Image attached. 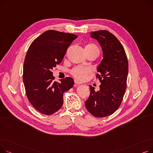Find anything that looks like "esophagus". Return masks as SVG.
Here are the masks:
<instances>
[{
	"mask_svg": "<svg viewBox=\"0 0 153 153\" xmlns=\"http://www.w3.org/2000/svg\"><path fill=\"white\" fill-rule=\"evenodd\" d=\"M74 83H75L74 86H77V85H79V84H81V82H79V81H77V80H74Z\"/></svg>",
	"mask_w": 153,
	"mask_h": 153,
	"instance_id": "obj_1",
	"label": "esophagus"
}]
</instances>
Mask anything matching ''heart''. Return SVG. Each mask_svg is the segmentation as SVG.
<instances>
[{
    "mask_svg": "<svg viewBox=\"0 0 153 153\" xmlns=\"http://www.w3.org/2000/svg\"><path fill=\"white\" fill-rule=\"evenodd\" d=\"M85 48L89 51L95 53L97 55H99L100 53L99 47L97 45H95V44L91 43V44L87 45L85 46ZM70 72L71 75L73 77H74L76 79L80 80V81H82V80L85 79L88 76L91 74L92 71L89 68L76 66L73 69H72Z\"/></svg>",
    "mask_w": 153,
    "mask_h": 153,
    "instance_id": "obj_1",
    "label": "heart"
}]
</instances>
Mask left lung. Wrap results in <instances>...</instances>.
Listing matches in <instances>:
<instances>
[{"instance_id":"1","label":"left lung","mask_w":153,"mask_h":153,"mask_svg":"<svg viewBox=\"0 0 153 153\" xmlns=\"http://www.w3.org/2000/svg\"><path fill=\"white\" fill-rule=\"evenodd\" d=\"M92 38L99 42L103 58L97 68L96 78L101 84L95 91L90 85V96L85 105L95 117H106L120 107L126 89L128 61L124 48L117 37L107 30L91 33Z\"/></svg>"}]
</instances>
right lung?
I'll use <instances>...</instances> for the list:
<instances>
[{
	"label": "right lung",
	"instance_id": "add662e5",
	"mask_svg": "<svg viewBox=\"0 0 153 153\" xmlns=\"http://www.w3.org/2000/svg\"><path fill=\"white\" fill-rule=\"evenodd\" d=\"M77 35L48 30L30 45L23 64V80L27 97L38 111L51 115L63 104V94L72 87L74 80L67 77L54 81L53 69L59 64Z\"/></svg>",
	"mask_w": 153,
	"mask_h": 153
}]
</instances>
